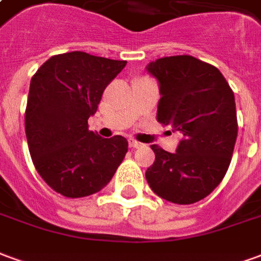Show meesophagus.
I'll return each instance as SVG.
<instances>
[{"mask_svg": "<svg viewBox=\"0 0 261 261\" xmlns=\"http://www.w3.org/2000/svg\"><path fill=\"white\" fill-rule=\"evenodd\" d=\"M128 145H130V148H140L142 144L141 142L136 141V140H130V141H128Z\"/></svg>", "mask_w": 261, "mask_h": 261, "instance_id": "34e87169", "label": "esophagus"}]
</instances>
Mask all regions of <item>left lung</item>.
<instances>
[{
  "label": "left lung",
  "mask_w": 261,
  "mask_h": 261,
  "mask_svg": "<svg viewBox=\"0 0 261 261\" xmlns=\"http://www.w3.org/2000/svg\"><path fill=\"white\" fill-rule=\"evenodd\" d=\"M148 71L162 95L156 120L183 136L175 153L151 145L155 162L145 172L148 185L166 201H200L229 168L238 136L233 92L217 67L193 56L155 60Z\"/></svg>",
  "instance_id": "left-lung-1"
}]
</instances>
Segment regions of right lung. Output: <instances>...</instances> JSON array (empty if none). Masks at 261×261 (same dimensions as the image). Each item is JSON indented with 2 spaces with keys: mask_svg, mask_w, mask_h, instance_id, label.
Listing matches in <instances>:
<instances>
[{
  "mask_svg": "<svg viewBox=\"0 0 261 261\" xmlns=\"http://www.w3.org/2000/svg\"><path fill=\"white\" fill-rule=\"evenodd\" d=\"M125 64L71 51L50 57L32 76L28 147L37 173L61 196L80 198L102 190L128 151L124 137L102 138L88 128L103 91Z\"/></svg>",
  "mask_w": 261,
  "mask_h": 261,
  "instance_id": "add662e5",
  "label": "right lung"
}]
</instances>
